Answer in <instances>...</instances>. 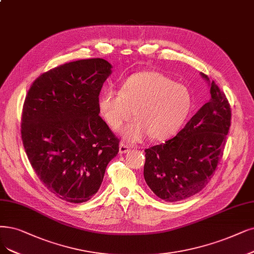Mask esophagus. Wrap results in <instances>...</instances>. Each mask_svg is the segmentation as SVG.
Listing matches in <instances>:
<instances>
[{"mask_svg":"<svg viewBox=\"0 0 254 254\" xmlns=\"http://www.w3.org/2000/svg\"><path fill=\"white\" fill-rule=\"evenodd\" d=\"M128 151H129V145H127L125 142H121L120 145H119V153L120 154H125V153H127Z\"/></svg>","mask_w":254,"mask_h":254,"instance_id":"obj_1","label":"esophagus"}]
</instances>
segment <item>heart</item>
Masks as SVG:
<instances>
[{
    "label": "heart",
    "mask_w": 254,
    "mask_h": 254,
    "mask_svg": "<svg viewBox=\"0 0 254 254\" xmlns=\"http://www.w3.org/2000/svg\"><path fill=\"white\" fill-rule=\"evenodd\" d=\"M190 90L155 71L135 73L122 82L120 91L105 89L98 98V110L113 129H118L133 115L136 119L121 130L129 142L151 136L164 140L183 126L191 110Z\"/></svg>",
    "instance_id": "1"
}]
</instances>
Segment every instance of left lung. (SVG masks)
I'll return each mask as SVG.
<instances>
[{"label":"left lung","instance_id":"left-lung-1","mask_svg":"<svg viewBox=\"0 0 254 254\" xmlns=\"http://www.w3.org/2000/svg\"><path fill=\"white\" fill-rule=\"evenodd\" d=\"M202 76L209 80L204 73ZM210 94L211 99L176 137L144 151L145 182L165 202L182 201L200 192L223 157L231 109L226 95L213 80Z\"/></svg>","mask_w":254,"mask_h":254}]
</instances>
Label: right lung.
<instances>
[{"label": "right lung", "instance_id": "add662e5", "mask_svg": "<svg viewBox=\"0 0 254 254\" xmlns=\"http://www.w3.org/2000/svg\"><path fill=\"white\" fill-rule=\"evenodd\" d=\"M106 60L70 62L41 74L24 101L21 134L42 183L60 199L82 203L97 192L119 138L99 116L111 74Z\"/></svg>", "mask_w": 254, "mask_h": 254}]
</instances>
